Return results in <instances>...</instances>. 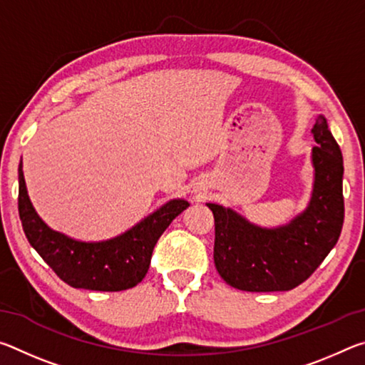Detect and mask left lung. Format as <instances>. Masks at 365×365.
I'll list each match as a JSON object with an SVG mask.
<instances>
[{
	"instance_id": "obj_1",
	"label": "left lung",
	"mask_w": 365,
	"mask_h": 365,
	"mask_svg": "<svg viewBox=\"0 0 365 365\" xmlns=\"http://www.w3.org/2000/svg\"><path fill=\"white\" fill-rule=\"evenodd\" d=\"M312 135L316 169L309 207L288 225L267 230L219 205L214 214V264L228 285L243 292H288L311 277L336 245L344 220L343 154L319 115Z\"/></svg>"
}]
</instances>
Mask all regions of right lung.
I'll list each match as a JSON object with an SVG mask.
<instances>
[{
    "label": "right lung",
    "instance_id": "right-lung-1",
    "mask_svg": "<svg viewBox=\"0 0 365 365\" xmlns=\"http://www.w3.org/2000/svg\"><path fill=\"white\" fill-rule=\"evenodd\" d=\"M188 206L183 200L169 201L114 240L103 243L76 242L53 232L36 215L19 164V217L26 237L54 274L73 288L120 292L138 285L150 269L159 237Z\"/></svg>",
    "mask_w": 365,
    "mask_h": 365
}]
</instances>
